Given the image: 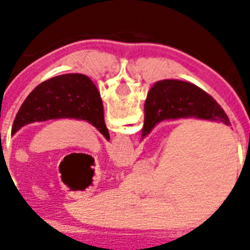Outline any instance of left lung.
Listing matches in <instances>:
<instances>
[{
	"label": "left lung",
	"mask_w": 250,
	"mask_h": 250,
	"mask_svg": "<svg viewBox=\"0 0 250 250\" xmlns=\"http://www.w3.org/2000/svg\"><path fill=\"white\" fill-rule=\"evenodd\" d=\"M58 118H76L89 122L110 140L100 92L83 74L56 76L37 85L21 104L13 123L11 135L32 122Z\"/></svg>",
	"instance_id": "1"
}]
</instances>
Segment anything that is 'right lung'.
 <instances>
[{
  "mask_svg": "<svg viewBox=\"0 0 250 250\" xmlns=\"http://www.w3.org/2000/svg\"><path fill=\"white\" fill-rule=\"evenodd\" d=\"M192 117L231 125L225 110L201 88L180 80L158 82L149 90L145 101L143 137L165 119Z\"/></svg>",
  "mask_w": 250,
  "mask_h": 250,
  "instance_id": "1",
  "label": "right lung"
}]
</instances>
